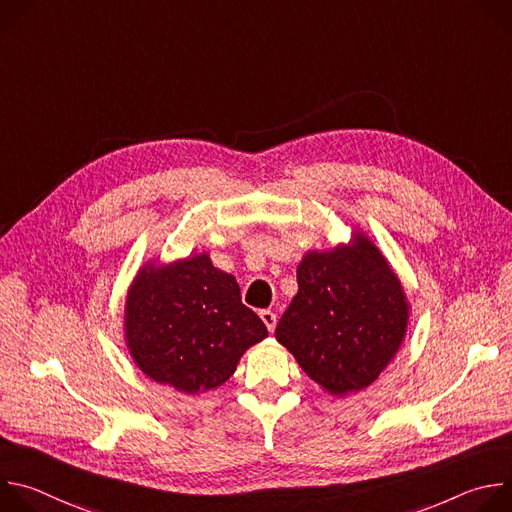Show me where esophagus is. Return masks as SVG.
Returning a JSON list of instances; mask_svg holds the SVG:
<instances>
[{
	"label": "esophagus",
	"mask_w": 512,
	"mask_h": 512,
	"mask_svg": "<svg viewBox=\"0 0 512 512\" xmlns=\"http://www.w3.org/2000/svg\"><path fill=\"white\" fill-rule=\"evenodd\" d=\"M259 316H261L263 324L267 326V330H269V332H273V330H275V324H277V316H275L271 310H263Z\"/></svg>",
	"instance_id": "34e87169"
}]
</instances>
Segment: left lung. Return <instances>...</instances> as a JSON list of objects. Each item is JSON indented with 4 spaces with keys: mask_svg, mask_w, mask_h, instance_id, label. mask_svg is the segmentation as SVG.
<instances>
[{
    "mask_svg": "<svg viewBox=\"0 0 512 512\" xmlns=\"http://www.w3.org/2000/svg\"><path fill=\"white\" fill-rule=\"evenodd\" d=\"M409 322L399 277L356 233L348 245L310 251L298 265V294L275 338L330 395L367 389L397 354Z\"/></svg>",
    "mask_w": 512,
    "mask_h": 512,
    "instance_id": "1",
    "label": "left lung"
}]
</instances>
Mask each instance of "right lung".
Masks as SVG:
<instances>
[{
	"instance_id": "1",
	"label": "right lung",
	"mask_w": 512,
	"mask_h": 512,
	"mask_svg": "<svg viewBox=\"0 0 512 512\" xmlns=\"http://www.w3.org/2000/svg\"><path fill=\"white\" fill-rule=\"evenodd\" d=\"M267 336L241 302L233 275L206 253L150 263L137 271L125 302V342L141 373L194 395L221 387L245 350Z\"/></svg>"
}]
</instances>
